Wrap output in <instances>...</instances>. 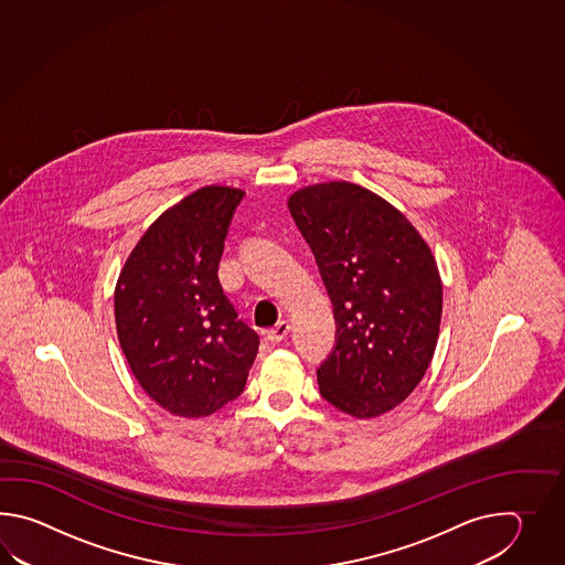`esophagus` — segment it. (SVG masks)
I'll return each mask as SVG.
<instances>
[{
	"label": "esophagus",
	"mask_w": 565,
	"mask_h": 565,
	"mask_svg": "<svg viewBox=\"0 0 565 565\" xmlns=\"http://www.w3.org/2000/svg\"><path fill=\"white\" fill-rule=\"evenodd\" d=\"M288 331H290V323L288 321H278L273 329L266 331V339L270 343H280L288 335Z\"/></svg>",
	"instance_id": "1"
}]
</instances>
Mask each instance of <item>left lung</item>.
I'll use <instances>...</instances> for the list:
<instances>
[{
	"mask_svg": "<svg viewBox=\"0 0 565 565\" xmlns=\"http://www.w3.org/2000/svg\"><path fill=\"white\" fill-rule=\"evenodd\" d=\"M288 210L335 315L319 392L349 416H382L414 392L433 361L443 317L433 253L399 210L349 181L302 188Z\"/></svg>",
	"mask_w": 565,
	"mask_h": 565,
	"instance_id": "obj_1",
	"label": "left lung"
}]
</instances>
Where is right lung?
<instances>
[{
	"label": "right lung",
	"mask_w": 565,
	"mask_h": 565,
	"mask_svg": "<svg viewBox=\"0 0 565 565\" xmlns=\"http://www.w3.org/2000/svg\"><path fill=\"white\" fill-rule=\"evenodd\" d=\"M244 192L205 185L166 210L129 254L115 288L120 349L161 408L202 418L241 396L260 339L217 278Z\"/></svg>",
	"instance_id": "1"
}]
</instances>
